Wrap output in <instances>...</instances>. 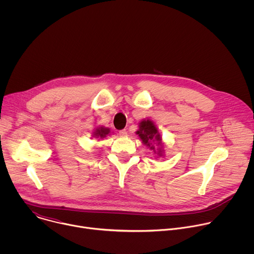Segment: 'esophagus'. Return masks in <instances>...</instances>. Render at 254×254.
<instances>
[{"instance_id":"esophagus-1","label":"esophagus","mask_w":254,"mask_h":254,"mask_svg":"<svg viewBox=\"0 0 254 254\" xmlns=\"http://www.w3.org/2000/svg\"><path fill=\"white\" fill-rule=\"evenodd\" d=\"M120 135L123 137H126V136H127V131L126 129H122V130H120Z\"/></svg>"}]
</instances>
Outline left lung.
I'll return each instance as SVG.
<instances>
[{"instance_id": "8db88e82", "label": "left lung", "mask_w": 254, "mask_h": 254, "mask_svg": "<svg viewBox=\"0 0 254 254\" xmlns=\"http://www.w3.org/2000/svg\"><path fill=\"white\" fill-rule=\"evenodd\" d=\"M138 134L139 138L141 139V142L146 144L151 150L154 151V153H157L160 157L163 156V146H162V136L157 128V127L154 125V123L150 120H143L138 124V130L135 132ZM156 142L159 146V149H156L153 146V143Z\"/></svg>"}]
</instances>
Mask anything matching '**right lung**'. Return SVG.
Returning a JSON list of instances; mask_svg holds the SVG:
<instances>
[{"label": "right lung", "mask_w": 254, "mask_h": 254, "mask_svg": "<svg viewBox=\"0 0 254 254\" xmlns=\"http://www.w3.org/2000/svg\"><path fill=\"white\" fill-rule=\"evenodd\" d=\"M110 132H111V130H110V128H108V127H96L95 130L93 131V136H94V137L103 138V137H105Z\"/></svg>", "instance_id": "right-lung-1"}]
</instances>
